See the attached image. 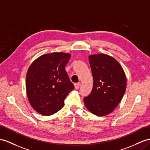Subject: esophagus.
I'll list each match as a JSON object with an SVG mask.
<instances>
[{
    "instance_id": "esophagus-1",
    "label": "esophagus",
    "mask_w": 150,
    "mask_h": 150,
    "mask_svg": "<svg viewBox=\"0 0 150 150\" xmlns=\"http://www.w3.org/2000/svg\"><path fill=\"white\" fill-rule=\"evenodd\" d=\"M74 86H75V88L76 89H78L80 87V82H78V83H76L74 84Z\"/></svg>"
}]
</instances>
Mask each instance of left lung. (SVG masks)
Returning a JSON list of instances; mask_svg holds the SVG:
<instances>
[{"label": "left lung", "instance_id": "obj_1", "mask_svg": "<svg viewBox=\"0 0 150 150\" xmlns=\"http://www.w3.org/2000/svg\"><path fill=\"white\" fill-rule=\"evenodd\" d=\"M93 76L91 94L83 98L87 110L97 116L112 113L118 105L126 90L125 72L118 61L105 54L89 56Z\"/></svg>", "mask_w": 150, "mask_h": 150}]
</instances>
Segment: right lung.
<instances>
[{
  "mask_svg": "<svg viewBox=\"0 0 150 150\" xmlns=\"http://www.w3.org/2000/svg\"><path fill=\"white\" fill-rule=\"evenodd\" d=\"M71 55L64 52L45 54L30 65L26 77L30 104L42 115H51L64 106V99L74 89L65 67Z\"/></svg>",
  "mask_w": 150,
  "mask_h": 150,
  "instance_id": "add662e5",
  "label": "right lung"
}]
</instances>
